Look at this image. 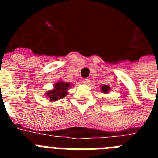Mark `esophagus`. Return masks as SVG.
Listing matches in <instances>:
<instances>
[{
	"instance_id": "34e87169",
	"label": "esophagus",
	"mask_w": 158,
	"mask_h": 158,
	"mask_svg": "<svg viewBox=\"0 0 158 158\" xmlns=\"http://www.w3.org/2000/svg\"><path fill=\"white\" fill-rule=\"evenodd\" d=\"M89 82V79H88V78H85V79H84L83 80V84L84 85H88Z\"/></svg>"
}]
</instances>
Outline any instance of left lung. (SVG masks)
<instances>
[{
	"label": "left lung",
	"instance_id": "8db88e82",
	"mask_svg": "<svg viewBox=\"0 0 158 158\" xmlns=\"http://www.w3.org/2000/svg\"><path fill=\"white\" fill-rule=\"evenodd\" d=\"M110 89H111V88L108 85H102L101 89H100V90H101V92H103L104 93H107L110 91Z\"/></svg>",
	"mask_w": 158,
	"mask_h": 158
}]
</instances>
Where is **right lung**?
Returning a JSON list of instances; mask_svg holds the SVG:
<instances>
[{
	"label": "right lung",
	"mask_w": 158,
	"mask_h": 158,
	"mask_svg": "<svg viewBox=\"0 0 158 158\" xmlns=\"http://www.w3.org/2000/svg\"><path fill=\"white\" fill-rule=\"evenodd\" d=\"M73 85H71L70 83L65 81H58L54 85V88L51 90H49L45 95L47 96V99L50 101L54 102L58 100L62 99L63 97L66 96L68 93V90L70 89Z\"/></svg>",
	"instance_id": "obj_1"
}]
</instances>
